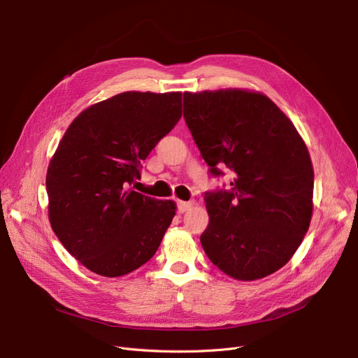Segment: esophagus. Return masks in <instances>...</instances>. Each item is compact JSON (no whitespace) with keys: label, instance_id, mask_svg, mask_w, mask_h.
I'll return each mask as SVG.
<instances>
[{"label":"esophagus","instance_id":"1","mask_svg":"<svg viewBox=\"0 0 358 358\" xmlns=\"http://www.w3.org/2000/svg\"><path fill=\"white\" fill-rule=\"evenodd\" d=\"M192 206H193L192 201H177V212H178L180 215H182V213H185L187 210H190Z\"/></svg>","mask_w":358,"mask_h":358}]
</instances>
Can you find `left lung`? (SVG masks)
Here are the masks:
<instances>
[{"label": "left lung", "mask_w": 358, "mask_h": 358, "mask_svg": "<svg viewBox=\"0 0 358 358\" xmlns=\"http://www.w3.org/2000/svg\"><path fill=\"white\" fill-rule=\"evenodd\" d=\"M184 120L210 176H223V166L235 174L229 190L204 193L206 255L238 280L273 274L293 257L312 217L303 139L268 97L238 88L184 92Z\"/></svg>", "instance_id": "left-lung-1"}]
</instances>
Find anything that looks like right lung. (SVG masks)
I'll return each mask as SVG.
<instances>
[{"label": "right lung", "instance_id": "obj_1", "mask_svg": "<svg viewBox=\"0 0 358 358\" xmlns=\"http://www.w3.org/2000/svg\"><path fill=\"white\" fill-rule=\"evenodd\" d=\"M181 117V92L127 91L75 119L49 164L50 227L92 273L120 277L157 252L176 204L129 189Z\"/></svg>", "mask_w": 358, "mask_h": 358}]
</instances>
